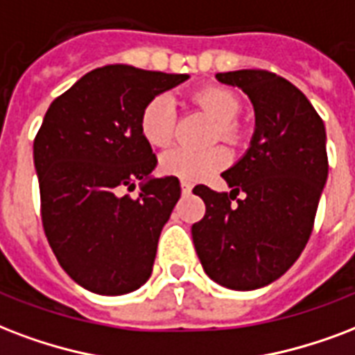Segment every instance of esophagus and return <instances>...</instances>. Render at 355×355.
I'll return each mask as SVG.
<instances>
[{
  "instance_id": "obj_1",
  "label": "esophagus",
  "mask_w": 355,
  "mask_h": 355,
  "mask_svg": "<svg viewBox=\"0 0 355 355\" xmlns=\"http://www.w3.org/2000/svg\"><path fill=\"white\" fill-rule=\"evenodd\" d=\"M180 188H182V193H189L191 191V184L186 182V180H180Z\"/></svg>"
}]
</instances>
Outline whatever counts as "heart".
Returning <instances> with one entry per match:
<instances>
[{"mask_svg":"<svg viewBox=\"0 0 355 355\" xmlns=\"http://www.w3.org/2000/svg\"><path fill=\"white\" fill-rule=\"evenodd\" d=\"M196 102L218 121V134L221 139L236 143L240 139V126L234 119L242 110L236 94L223 87H207L196 94ZM141 134L154 147H164L171 141L177 126V110L171 94H156L145 104L141 112ZM229 164V153L223 147L208 150H193L188 147H173L162 154L159 169L186 182H196L210 177Z\"/></svg>","mask_w":355,"mask_h":355,"instance_id":"heart-1","label":"heart"}]
</instances>
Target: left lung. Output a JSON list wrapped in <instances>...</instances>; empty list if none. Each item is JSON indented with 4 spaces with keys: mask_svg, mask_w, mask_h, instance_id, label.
Returning <instances> with one entry per match:
<instances>
[{
    "mask_svg": "<svg viewBox=\"0 0 355 355\" xmlns=\"http://www.w3.org/2000/svg\"><path fill=\"white\" fill-rule=\"evenodd\" d=\"M216 78L250 96L255 132L245 154L221 173L231 193L193 188L207 212L191 225V238L210 279L255 291L279 279L309 240L328 178L326 128L307 96L274 72L234 70ZM240 191L243 200L236 198Z\"/></svg>",
    "mask_w": 355,
    "mask_h": 355,
    "instance_id": "left-lung-1",
    "label": "left lung"
}]
</instances>
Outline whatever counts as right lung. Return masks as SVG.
<instances>
[{
  "label": "right lung",
  "mask_w": 355,
  "mask_h": 355,
  "mask_svg": "<svg viewBox=\"0 0 355 355\" xmlns=\"http://www.w3.org/2000/svg\"><path fill=\"white\" fill-rule=\"evenodd\" d=\"M188 78L107 64L80 78L46 112L33 143L42 227L61 268L94 294H128L153 274L180 182L150 175L158 159L139 119L148 100ZM137 182V200L118 196Z\"/></svg>",
  "instance_id": "obj_1"
}]
</instances>
